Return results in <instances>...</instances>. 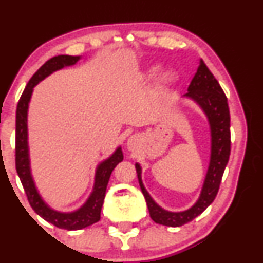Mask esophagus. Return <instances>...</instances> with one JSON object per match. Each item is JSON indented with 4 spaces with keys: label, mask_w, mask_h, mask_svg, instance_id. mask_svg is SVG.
<instances>
[{
    "label": "esophagus",
    "mask_w": 263,
    "mask_h": 263,
    "mask_svg": "<svg viewBox=\"0 0 263 263\" xmlns=\"http://www.w3.org/2000/svg\"><path fill=\"white\" fill-rule=\"evenodd\" d=\"M137 142H138V138L136 137V136H132V137H129V140H128V142H127V144H128L129 148H132V147H135L136 144H137Z\"/></svg>",
    "instance_id": "obj_1"
}]
</instances>
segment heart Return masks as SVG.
Masks as SVG:
<instances>
[{"instance_id":"1","label":"heart","mask_w":263,"mask_h":263,"mask_svg":"<svg viewBox=\"0 0 263 263\" xmlns=\"http://www.w3.org/2000/svg\"><path fill=\"white\" fill-rule=\"evenodd\" d=\"M162 81H163V83H165V84L171 83V81H172V75L171 74H163L162 75Z\"/></svg>"}]
</instances>
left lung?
Returning a JSON list of instances; mask_svg holds the SVG:
<instances>
[{
	"label": "left lung",
	"mask_w": 263,
	"mask_h": 263,
	"mask_svg": "<svg viewBox=\"0 0 263 263\" xmlns=\"http://www.w3.org/2000/svg\"><path fill=\"white\" fill-rule=\"evenodd\" d=\"M184 98L194 101L201 108L210 128V159L206 174L201 186L200 195L189 209L183 211H170L163 209L155 201L144 188L142 182V167L136 163L138 182L142 193L146 198L151 218L157 224L178 228L200 215L215 199L221 183L222 174L230 157V111L221 86L211 71L205 65L203 59L199 62L198 70L188 87Z\"/></svg>",
	"instance_id": "obj_1"
}]
</instances>
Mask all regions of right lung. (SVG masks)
I'll list each match as a JSON object with an SVG mask.
<instances>
[{
    "label": "right lung",
    "instance_id": "1",
    "mask_svg": "<svg viewBox=\"0 0 263 263\" xmlns=\"http://www.w3.org/2000/svg\"><path fill=\"white\" fill-rule=\"evenodd\" d=\"M80 59V55H58L45 62L27 84L16 111V170L18 177L25 188L27 198L33 210L45 221L50 222L59 229H65V230H80L100 220L101 208L104 204L108 179L114 168L123 159L121 146H119L112 155L99 163L95 171L91 193L85 203L77 210L59 211L53 209L45 203L35 185L34 178L32 176L28 146V107L33 90L35 85H38L42 80L49 77L54 71L60 70L66 66H73Z\"/></svg>",
    "mask_w": 263,
    "mask_h": 263
}]
</instances>
